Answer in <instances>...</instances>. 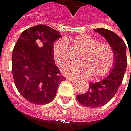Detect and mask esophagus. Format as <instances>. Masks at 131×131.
Listing matches in <instances>:
<instances>
[{
    "label": "esophagus",
    "mask_w": 131,
    "mask_h": 131,
    "mask_svg": "<svg viewBox=\"0 0 131 131\" xmlns=\"http://www.w3.org/2000/svg\"><path fill=\"white\" fill-rule=\"evenodd\" d=\"M67 80H68V81H74V82L77 81V79L73 78H69V77H68V78H67Z\"/></svg>",
    "instance_id": "esophagus-1"
}]
</instances>
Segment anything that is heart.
Returning <instances> with one entry per match:
<instances>
[{"mask_svg":"<svg viewBox=\"0 0 131 131\" xmlns=\"http://www.w3.org/2000/svg\"><path fill=\"white\" fill-rule=\"evenodd\" d=\"M68 42L81 49L78 59L79 62L65 65L62 71L71 77L93 78L106 75L112 68L114 61V53L112 47L91 34H81L72 39L59 40L53 47V55L56 63L60 67L65 65L70 59V51Z\"/></svg>","mask_w":131,"mask_h":131,"instance_id":"b5f03b06","label":"heart"}]
</instances>
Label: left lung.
<instances>
[{
  "label": "left lung",
  "mask_w": 131,
  "mask_h": 131,
  "mask_svg": "<svg viewBox=\"0 0 131 131\" xmlns=\"http://www.w3.org/2000/svg\"><path fill=\"white\" fill-rule=\"evenodd\" d=\"M94 30L104 37L112 47L114 61V68L107 77L99 82L91 83L89 89L85 94L77 96L78 102L88 107H100L107 104L114 97L122 83L127 65V46L124 41L110 30L101 27Z\"/></svg>",
  "instance_id": "1"
}]
</instances>
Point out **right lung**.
Listing matches in <instances>:
<instances>
[{"label":"right lung","mask_w":131,"mask_h":131,"mask_svg":"<svg viewBox=\"0 0 131 131\" xmlns=\"http://www.w3.org/2000/svg\"><path fill=\"white\" fill-rule=\"evenodd\" d=\"M59 37V31L39 24L24 30L14 47V81L19 93L30 103L46 104L52 101L65 79L53 59V42Z\"/></svg>","instance_id":"right-lung-1"}]
</instances>
